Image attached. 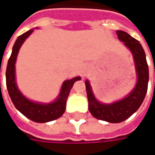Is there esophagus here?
I'll return each instance as SVG.
<instances>
[{"label": "esophagus", "mask_w": 155, "mask_h": 155, "mask_svg": "<svg viewBox=\"0 0 155 155\" xmlns=\"http://www.w3.org/2000/svg\"><path fill=\"white\" fill-rule=\"evenodd\" d=\"M86 74H87V71H86V70H85V71H83V73H82L83 76H86Z\"/></svg>", "instance_id": "1"}]
</instances>
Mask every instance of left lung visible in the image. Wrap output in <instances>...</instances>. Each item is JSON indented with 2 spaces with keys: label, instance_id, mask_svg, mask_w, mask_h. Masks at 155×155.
Wrapping results in <instances>:
<instances>
[{
  "label": "left lung",
  "instance_id": "obj_1",
  "mask_svg": "<svg viewBox=\"0 0 155 155\" xmlns=\"http://www.w3.org/2000/svg\"><path fill=\"white\" fill-rule=\"evenodd\" d=\"M117 35L118 39L131 51L134 57L137 81L133 91L126 98L118 101L111 104H103L96 100L89 81H85L91 114L100 120L109 123H120L131 117L139 108L147 92L149 81V70L145 53L139 41L122 30H117Z\"/></svg>",
  "mask_w": 155,
  "mask_h": 155
}]
</instances>
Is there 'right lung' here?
Returning <instances> with one entry per match:
<instances>
[{
    "mask_svg": "<svg viewBox=\"0 0 155 155\" xmlns=\"http://www.w3.org/2000/svg\"><path fill=\"white\" fill-rule=\"evenodd\" d=\"M33 30L34 29H30L25 32L24 34L19 36L16 40L15 44L12 47L11 57L9 58L8 64H7L6 85L12 103L20 113H22L25 117H27L28 118H29L34 122L46 123L60 117L64 113L66 107V101L70 93V91L73 88L74 83L76 81L81 80V77L78 76L71 80L64 81L57 99L51 103L44 104V103L35 102L28 100L25 96H23V94L19 91L16 84L15 63L18 50L21 45L26 40V38L29 37V35L33 32Z\"/></svg>",
    "mask_w": 155,
    "mask_h": 155,
    "instance_id": "right-lung-1",
    "label": "right lung"
}]
</instances>
